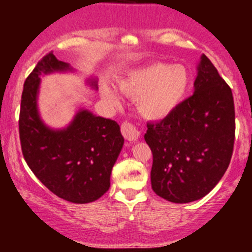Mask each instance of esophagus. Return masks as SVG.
<instances>
[{
    "instance_id": "1",
    "label": "esophagus",
    "mask_w": 252,
    "mask_h": 252,
    "mask_svg": "<svg viewBox=\"0 0 252 252\" xmlns=\"http://www.w3.org/2000/svg\"><path fill=\"white\" fill-rule=\"evenodd\" d=\"M121 130H122V134L126 140L130 141V142H134V141H137L140 138V130H138L132 123L130 122H124L121 126Z\"/></svg>"
}]
</instances>
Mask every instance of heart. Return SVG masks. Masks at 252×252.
Listing matches in <instances>:
<instances>
[{
	"instance_id": "1",
	"label": "heart",
	"mask_w": 252,
	"mask_h": 252,
	"mask_svg": "<svg viewBox=\"0 0 252 252\" xmlns=\"http://www.w3.org/2000/svg\"><path fill=\"white\" fill-rule=\"evenodd\" d=\"M192 77L184 65L155 63L129 72L118 82L123 94L136 100L138 114L148 121L168 117L186 99ZM102 96L110 105L121 104L118 92L111 85L102 86Z\"/></svg>"
}]
</instances>
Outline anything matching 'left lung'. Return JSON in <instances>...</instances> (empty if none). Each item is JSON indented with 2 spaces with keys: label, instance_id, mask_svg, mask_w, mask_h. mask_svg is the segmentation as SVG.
Instances as JSON below:
<instances>
[{
  "label": "left lung",
  "instance_id": "1",
  "mask_svg": "<svg viewBox=\"0 0 252 252\" xmlns=\"http://www.w3.org/2000/svg\"><path fill=\"white\" fill-rule=\"evenodd\" d=\"M193 94L168 117L148 123L152 189L175 204L199 199L226 172L235 143L232 91L205 54L196 66Z\"/></svg>",
  "mask_w": 252,
  "mask_h": 252
}]
</instances>
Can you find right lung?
<instances>
[{
	"label": "right lung",
	"mask_w": 252,
	"mask_h": 252,
	"mask_svg": "<svg viewBox=\"0 0 252 252\" xmlns=\"http://www.w3.org/2000/svg\"><path fill=\"white\" fill-rule=\"evenodd\" d=\"M57 72L74 70L51 52L26 79L19 120L22 154L32 172L52 193L74 204H88L108 192L124 138L115 121L84 108L65 128L54 129L43 122L37 106L41 77ZM86 84L98 89L97 78H89Z\"/></svg>",
	"instance_id": "1"
}]
</instances>
